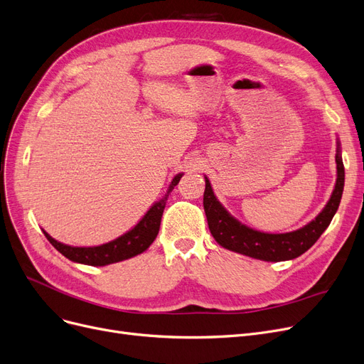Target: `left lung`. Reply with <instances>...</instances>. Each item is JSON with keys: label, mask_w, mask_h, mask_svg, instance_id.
I'll list each match as a JSON object with an SVG mask.
<instances>
[{"label": "left lung", "mask_w": 364, "mask_h": 364, "mask_svg": "<svg viewBox=\"0 0 364 364\" xmlns=\"http://www.w3.org/2000/svg\"><path fill=\"white\" fill-rule=\"evenodd\" d=\"M336 168L338 178L335 191L324 210L305 228L289 233H263L241 225L221 207V203L214 196L210 180L205 177L203 210L207 214L211 235L221 247L259 260L281 262L299 257L317 242L338 211L345 181V169L339 149L336 154Z\"/></svg>", "instance_id": "left-lung-1"}]
</instances>
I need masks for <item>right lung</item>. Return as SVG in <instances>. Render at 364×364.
<instances>
[{"label": "right lung", "mask_w": 364, "mask_h": 364, "mask_svg": "<svg viewBox=\"0 0 364 364\" xmlns=\"http://www.w3.org/2000/svg\"><path fill=\"white\" fill-rule=\"evenodd\" d=\"M181 177L183 173H178V176L173 177L166 195L159 202H156L153 205L132 230L119 236L117 240L112 242H107L98 247H71L58 242L49 233L44 230L43 232L46 235V238L49 240V242L60 252V255H64L67 259L77 263H83L89 266H105L109 263L131 259L146 251L156 240L157 233H159L161 218L165 210L168 196L172 192V188L178 184Z\"/></svg>", "instance_id": "obj_1"}]
</instances>
